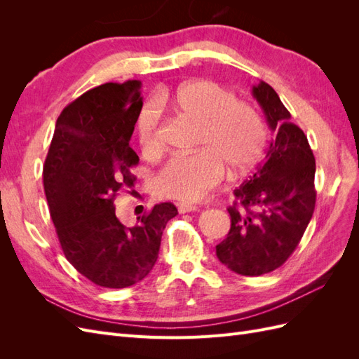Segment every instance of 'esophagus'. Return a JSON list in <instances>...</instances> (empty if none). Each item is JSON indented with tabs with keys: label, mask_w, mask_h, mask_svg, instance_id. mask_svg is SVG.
Wrapping results in <instances>:
<instances>
[{
	"label": "esophagus",
	"mask_w": 359,
	"mask_h": 359,
	"mask_svg": "<svg viewBox=\"0 0 359 359\" xmlns=\"http://www.w3.org/2000/svg\"><path fill=\"white\" fill-rule=\"evenodd\" d=\"M199 206L196 205H191V203H187V202H180L178 203V211L181 214H186V212H193V211H198Z\"/></svg>",
	"instance_id": "1"
}]
</instances>
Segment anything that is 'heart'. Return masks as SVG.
Listing matches in <instances>:
<instances>
[{"label":"heart","instance_id":"1","mask_svg":"<svg viewBox=\"0 0 359 359\" xmlns=\"http://www.w3.org/2000/svg\"><path fill=\"white\" fill-rule=\"evenodd\" d=\"M161 107L199 123L194 148L198 153L172 157L153 180L160 198L198 202L219 186L224 169L231 177L244 175L255 166L265 147L266 130L255 107L212 81L182 83L175 93H160L140 111L136 132L147 157L163 151Z\"/></svg>","mask_w":359,"mask_h":359}]
</instances>
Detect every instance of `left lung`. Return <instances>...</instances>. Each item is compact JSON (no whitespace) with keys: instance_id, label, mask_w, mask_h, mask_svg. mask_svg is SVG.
I'll list each match as a JSON object with an SVG mask.
<instances>
[{"instance_id":"1","label":"left lung","mask_w":359,"mask_h":359,"mask_svg":"<svg viewBox=\"0 0 359 359\" xmlns=\"http://www.w3.org/2000/svg\"><path fill=\"white\" fill-rule=\"evenodd\" d=\"M255 99L276 137L265 161L233 194L227 208L231 229L215 247L217 257L241 276H262L295 252L316 205L313 151L302 130L266 82L253 86Z\"/></svg>"}]
</instances>
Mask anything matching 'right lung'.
<instances>
[{
    "instance_id": "right-lung-1",
    "label": "right lung",
    "mask_w": 359,
    "mask_h": 359,
    "mask_svg": "<svg viewBox=\"0 0 359 359\" xmlns=\"http://www.w3.org/2000/svg\"><path fill=\"white\" fill-rule=\"evenodd\" d=\"M140 82H107L64 107L43 168V186L62 253L94 285L128 287L157 262L170 202L132 227L115 215L119 190L132 189L139 157L128 142L142 111Z\"/></svg>"
}]
</instances>
